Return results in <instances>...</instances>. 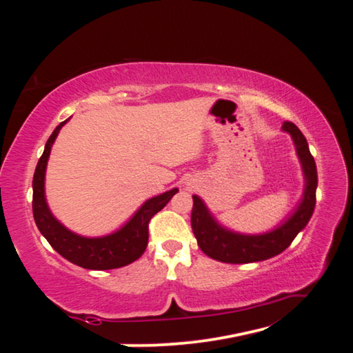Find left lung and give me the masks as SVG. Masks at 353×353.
<instances>
[{
    "instance_id": "left-lung-1",
    "label": "left lung",
    "mask_w": 353,
    "mask_h": 353,
    "mask_svg": "<svg viewBox=\"0 0 353 353\" xmlns=\"http://www.w3.org/2000/svg\"><path fill=\"white\" fill-rule=\"evenodd\" d=\"M282 129L291 135L294 141L297 157L301 160L305 188L294 213L276 229L260 235H244L232 232L221 225L208 210L199 196H193L191 210V229L198 240L202 252L213 260L223 263H254L276 256L290 246L303 227L308 224L314 212L316 187H318V171L307 139L296 124L285 121Z\"/></svg>"
}]
</instances>
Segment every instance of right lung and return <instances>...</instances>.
Returning <instances> with one entry per match:
<instances>
[{"label": "right lung", "instance_id": "1", "mask_svg": "<svg viewBox=\"0 0 353 353\" xmlns=\"http://www.w3.org/2000/svg\"><path fill=\"white\" fill-rule=\"evenodd\" d=\"M67 121L68 119H65L59 124L48 139L45 151L39 159L37 166H35L32 181V213L35 224L52 249L77 266L94 271L115 270V268L126 266L140 259L145 252L149 238V221L168 204L179 190L172 188L165 191L163 194L148 199L121 229L110 235L87 238L68 230L54 218L45 198V172L48 159H50L52 143L57 139L59 130Z\"/></svg>", "mask_w": 353, "mask_h": 353}]
</instances>
